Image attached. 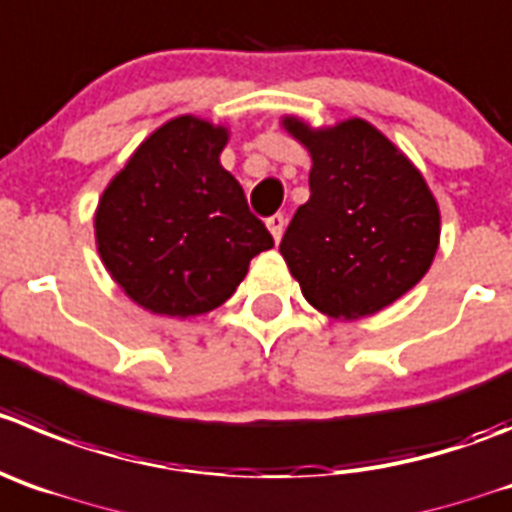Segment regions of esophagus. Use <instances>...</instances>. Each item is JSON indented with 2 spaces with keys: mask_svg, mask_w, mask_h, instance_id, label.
<instances>
[{
  "mask_svg": "<svg viewBox=\"0 0 512 512\" xmlns=\"http://www.w3.org/2000/svg\"><path fill=\"white\" fill-rule=\"evenodd\" d=\"M267 229H270L272 240H275V242L283 240V232H285V217H283V214H272V217L267 219Z\"/></svg>",
  "mask_w": 512,
  "mask_h": 512,
  "instance_id": "34e87169",
  "label": "esophagus"
}]
</instances>
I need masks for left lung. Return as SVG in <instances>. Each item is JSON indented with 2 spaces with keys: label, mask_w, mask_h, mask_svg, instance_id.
I'll use <instances>...</instances> for the list:
<instances>
[{
  "label": "left lung",
  "mask_w": 512,
  "mask_h": 512,
  "mask_svg": "<svg viewBox=\"0 0 512 512\" xmlns=\"http://www.w3.org/2000/svg\"><path fill=\"white\" fill-rule=\"evenodd\" d=\"M310 154V199L280 255L305 300L336 321L374 315L409 293L439 247V204L422 171L364 118L310 126L283 116Z\"/></svg>",
  "instance_id": "obj_1"
}]
</instances>
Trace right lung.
I'll return each mask as SVG.
<instances>
[{
    "label": "right lung",
    "mask_w": 512,
    "mask_h": 512,
    "mask_svg": "<svg viewBox=\"0 0 512 512\" xmlns=\"http://www.w3.org/2000/svg\"><path fill=\"white\" fill-rule=\"evenodd\" d=\"M229 128L176 116L108 181L95 207V247L118 288L143 310L197 318L245 280L272 237L219 154Z\"/></svg>",
    "instance_id": "obj_1"
}]
</instances>
